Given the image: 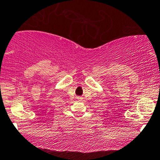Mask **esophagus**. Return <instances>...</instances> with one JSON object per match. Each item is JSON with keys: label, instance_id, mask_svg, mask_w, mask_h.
<instances>
[{"label": "esophagus", "instance_id": "obj_1", "mask_svg": "<svg viewBox=\"0 0 160 160\" xmlns=\"http://www.w3.org/2000/svg\"><path fill=\"white\" fill-rule=\"evenodd\" d=\"M78 99H80V100H81L82 98H80H80H78Z\"/></svg>", "mask_w": 160, "mask_h": 160}]
</instances>
